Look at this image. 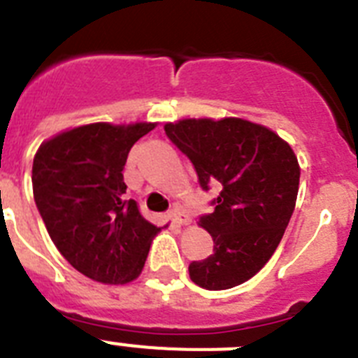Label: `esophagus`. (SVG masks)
<instances>
[{"instance_id": "34e87169", "label": "esophagus", "mask_w": 358, "mask_h": 358, "mask_svg": "<svg viewBox=\"0 0 358 358\" xmlns=\"http://www.w3.org/2000/svg\"><path fill=\"white\" fill-rule=\"evenodd\" d=\"M170 218H172V222L177 224V226H185V224L189 222V215L185 210H181V208H173L170 211Z\"/></svg>"}]
</instances>
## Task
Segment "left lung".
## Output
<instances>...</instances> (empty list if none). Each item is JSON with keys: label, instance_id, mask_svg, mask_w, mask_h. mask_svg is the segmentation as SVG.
<instances>
[{"label": "left lung", "instance_id": "8db88e82", "mask_svg": "<svg viewBox=\"0 0 358 358\" xmlns=\"http://www.w3.org/2000/svg\"><path fill=\"white\" fill-rule=\"evenodd\" d=\"M164 132L192 161L201 188H220L213 211L199 218L213 255L192 262L189 278L208 290L240 285L267 264L289 226L299 188L296 154L276 132L242 118L181 120Z\"/></svg>", "mask_w": 358, "mask_h": 358}]
</instances>
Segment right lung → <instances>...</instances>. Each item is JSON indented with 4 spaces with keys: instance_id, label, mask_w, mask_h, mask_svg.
Here are the masks:
<instances>
[{
    "instance_id": "add662e5",
    "label": "right lung",
    "mask_w": 358,
    "mask_h": 358,
    "mask_svg": "<svg viewBox=\"0 0 358 358\" xmlns=\"http://www.w3.org/2000/svg\"><path fill=\"white\" fill-rule=\"evenodd\" d=\"M156 123H91L44 141L31 185L50 238L78 273L107 285L140 276L159 227L125 197L123 166Z\"/></svg>"
}]
</instances>
